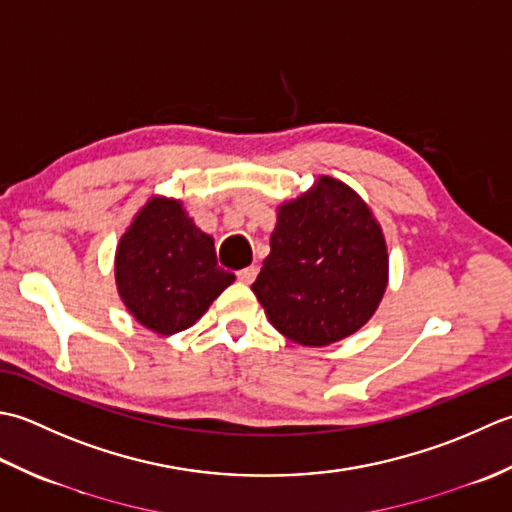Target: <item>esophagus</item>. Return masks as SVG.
Instances as JSON below:
<instances>
[{"instance_id":"1","label":"esophagus","mask_w":512,"mask_h":512,"mask_svg":"<svg viewBox=\"0 0 512 512\" xmlns=\"http://www.w3.org/2000/svg\"><path fill=\"white\" fill-rule=\"evenodd\" d=\"M256 274H258V267H245V269H241L238 271V280H241V283H245V285H252L254 280H256Z\"/></svg>"}]
</instances>
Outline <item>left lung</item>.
<instances>
[{
    "label": "left lung",
    "instance_id": "obj_1",
    "mask_svg": "<svg viewBox=\"0 0 512 512\" xmlns=\"http://www.w3.org/2000/svg\"><path fill=\"white\" fill-rule=\"evenodd\" d=\"M269 247L252 291L289 340L327 347L375 314L389 280L387 243L349 185L320 176L280 205Z\"/></svg>",
    "mask_w": 512,
    "mask_h": 512
}]
</instances>
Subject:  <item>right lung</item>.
Instances as JSON below:
<instances>
[{"mask_svg": "<svg viewBox=\"0 0 512 512\" xmlns=\"http://www.w3.org/2000/svg\"><path fill=\"white\" fill-rule=\"evenodd\" d=\"M114 278L130 314L161 336L192 327L234 283L232 271L218 267L214 238L163 196L145 203L121 236Z\"/></svg>", "mask_w": 512, "mask_h": 512, "instance_id": "right-lung-1", "label": "right lung"}]
</instances>
